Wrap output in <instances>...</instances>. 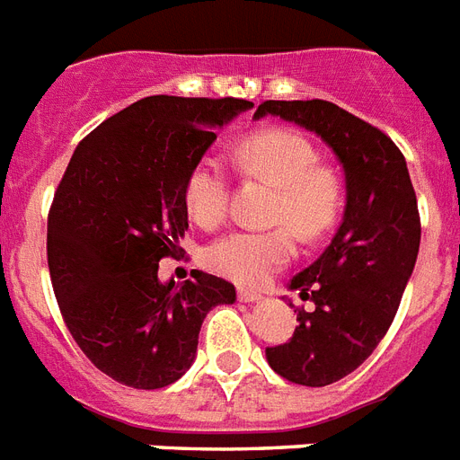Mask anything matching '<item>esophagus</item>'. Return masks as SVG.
<instances>
[{
    "instance_id": "34e87169",
    "label": "esophagus",
    "mask_w": 460,
    "mask_h": 460,
    "mask_svg": "<svg viewBox=\"0 0 460 460\" xmlns=\"http://www.w3.org/2000/svg\"><path fill=\"white\" fill-rule=\"evenodd\" d=\"M237 296H240V301H244V304H253V301H261L263 299V294L256 292V289H237Z\"/></svg>"
}]
</instances>
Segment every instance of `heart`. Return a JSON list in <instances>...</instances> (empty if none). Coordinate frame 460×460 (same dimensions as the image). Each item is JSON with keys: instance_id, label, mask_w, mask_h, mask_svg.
Returning <instances> with one entry per match:
<instances>
[{"instance_id": "1", "label": "heart", "mask_w": 460, "mask_h": 460, "mask_svg": "<svg viewBox=\"0 0 460 460\" xmlns=\"http://www.w3.org/2000/svg\"><path fill=\"white\" fill-rule=\"evenodd\" d=\"M315 149L292 130H263L234 149V166L247 178L275 187L270 230H234L204 249L208 270L240 285H263L296 252L301 240L315 242L334 226L341 208L337 172L315 164ZM230 180L211 159L199 161L187 175L185 207L201 227H218L227 216Z\"/></svg>"}]
</instances>
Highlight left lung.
Listing matches in <instances>:
<instances>
[{"instance_id":"8db88e82","label":"left lung","mask_w":460,"mask_h":460,"mask_svg":"<svg viewBox=\"0 0 460 460\" xmlns=\"http://www.w3.org/2000/svg\"><path fill=\"white\" fill-rule=\"evenodd\" d=\"M263 116L315 132L344 171L340 227L328 249L289 282L315 308L299 311L292 340L266 349L278 376L325 387L354 373L394 321L420 247L416 192L399 146L332 102L270 99L253 113Z\"/></svg>"}]
</instances>
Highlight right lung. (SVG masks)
<instances>
[{"instance_id": "add662e5", "label": "right lung", "mask_w": 460, "mask_h": 460, "mask_svg": "<svg viewBox=\"0 0 460 460\" xmlns=\"http://www.w3.org/2000/svg\"><path fill=\"white\" fill-rule=\"evenodd\" d=\"M252 106L139 99L80 142L58 182L47 223L51 288L83 354L126 387L180 380L208 311L237 299L234 285L201 270L161 282L159 261L182 252L187 175L216 130Z\"/></svg>"}]
</instances>
